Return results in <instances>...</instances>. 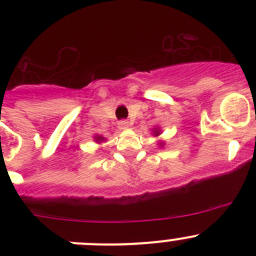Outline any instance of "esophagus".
Wrapping results in <instances>:
<instances>
[{
  "label": "esophagus",
  "instance_id": "1",
  "mask_svg": "<svg viewBox=\"0 0 256 256\" xmlns=\"http://www.w3.org/2000/svg\"><path fill=\"white\" fill-rule=\"evenodd\" d=\"M118 128H120L121 130H124V128H128V121H126V120L118 121Z\"/></svg>",
  "mask_w": 256,
  "mask_h": 256
}]
</instances>
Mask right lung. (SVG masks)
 I'll use <instances>...</instances> for the list:
<instances>
[{
  "label": "right lung",
  "mask_w": 256,
  "mask_h": 256,
  "mask_svg": "<svg viewBox=\"0 0 256 256\" xmlns=\"http://www.w3.org/2000/svg\"><path fill=\"white\" fill-rule=\"evenodd\" d=\"M96 140H102V138H96Z\"/></svg>",
  "instance_id": "1"
}]
</instances>
